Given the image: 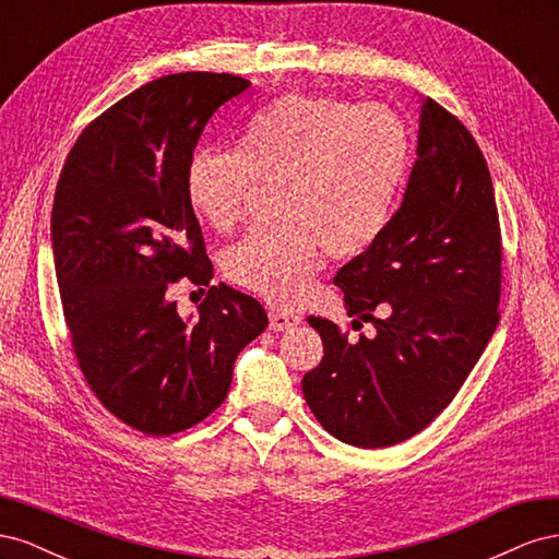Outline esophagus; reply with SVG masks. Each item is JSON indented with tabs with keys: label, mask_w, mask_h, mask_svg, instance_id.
Here are the masks:
<instances>
[{
	"label": "esophagus",
	"mask_w": 559,
	"mask_h": 559,
	"mask_svg": "<svg viewBox=\"0 0 559 559\" xmlns=\"http://www.w3.org/2000/svg\"><path fill=\"white\" fill-rule=\"evenodd\" d=\"M270 329L273 331H292L300 324V314L282 310V308H270Z\"/></svg>",
	"instance_id": "esophagus-1"
}]
</instances>
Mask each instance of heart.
<instances>
[{"label": "heart", "instance_id": "1", "mask_svg": "<svg viewBox=\"0 0 559 559\" xmlns=\"http://www.w3.org/2000/svg\"><path fill=\"white\" fill-rule=\"evenodd\" d=\"M411 167V132L382 105L282 95L249 118L240 148H200L186 170L193 210L216 230L247 216L257 183L277 186L282 222L249 233L226 253V275L280 306L312 289L326 249L359 257L392 216Z\"/></svg>", "mask_w": 559, "mask_h": 559}]
</instances>
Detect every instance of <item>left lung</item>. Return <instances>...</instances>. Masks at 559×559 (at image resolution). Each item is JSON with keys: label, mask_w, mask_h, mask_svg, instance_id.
Segmentation results:
<instances>
[{"label": "left lung", "mask_w": 559, "mask_h": 559, "mask_svg": "<svg viewBox=\"0 0 559 559\" xmlns=\"http://www.w3.org/2000/svg\"><path fill=\"white\" fill-rule=\"evenodd\" d=\"M352 329L308 317L324 359L302 378L310 411L337 441L386 448L441 415L499 324L501 230L483 151L431 97L417 160L376 245L337 270ZM376 311H384L380 320Z\"/></svg>", "instance_id": "8db88e82"}]
</instances>
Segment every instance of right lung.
I'll use <instances>...</instances> for the list:
<instances>
[{"instance_id": "obj_1", "label": "right lung", "mask_w": 559, "mask_h": 559, "mask_svg": "<svg viewBox=\"0 0 559 559\" xmlns=\"http://www.w3.org/2000/svg\"><path fill=\"white\" fill-rule=\"evenodd\" d=\"M242 76L181 72L146 83L79 134L58 179L50 242L64 321L97 401L146 436L189 429L224 403L233 366L267 326L257 298L210 284L186 170ZM210 285L195 320L171 286Z\"/></svg>"}]
</instances>
